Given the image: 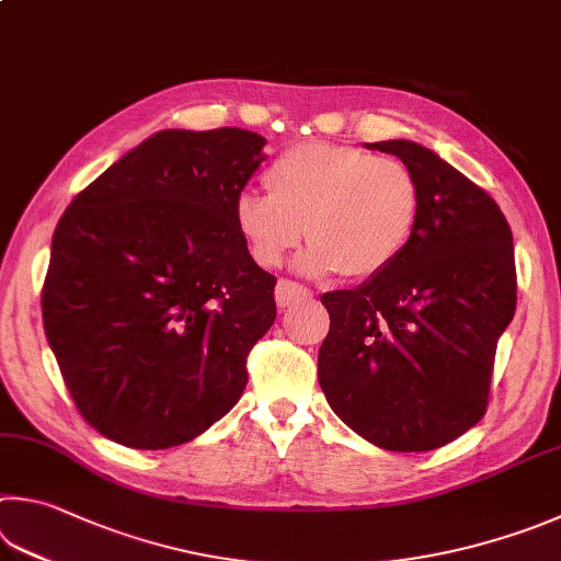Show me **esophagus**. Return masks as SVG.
<instances>
[{
  "mask_svg": "<svg viewBox=\"0 0 561 561\" xmlns=\"http://www.w3.org/2000/svg\"><path fill=\"white\" fill-rule=\"evenodd\" d=\"M311 297V291L304 287V284H297L291 279H282L277 284V291H274V299H277V307L279 309H287V307H294L299 299H307Z\"/></svg>",
  "mask_w": 561,
  "mask_h": 561,
  "instance_id": "34e87169",
  "label": "esophagus"
}]
</instances>
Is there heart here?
<instances>
[{"label": "heart", "instance_id": "heart-1", "mask_svg": "<svg viewBox=\"0 0 561 561\" xmlns=\"http://www.w3.org/2000/svg\"><path fill=\"white\" fill-rule=\"evenodd\" d=\"M267 193H242L236 228L260 267H277L307 232L299 267L368 279L400 257L420 220V181L404 161L301 141L272 161Z\"/></svg>", "mask_w": 561, "mask_h": 561}]
</instances>
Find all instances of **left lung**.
<instances>
[{
  "instance_id": "1",
  "label": "left lung",
  "mask_w": 561,
  "mask_h": 561,
  "mask_svg": "<svg viewBox=\"0 0 561 561\" xmlns=\"http://www.w3.org/2000/svg\"><path fill=\"white\" fill-rule=\"evenodd\" d=\"M400 157L422 208L390 267L323 294L331 329L319 382L331 410L387 451H432L483 420L495 348L515 316L513 232L497 203L461 171L407 139Z\"/></svg>"
}]
</instances>
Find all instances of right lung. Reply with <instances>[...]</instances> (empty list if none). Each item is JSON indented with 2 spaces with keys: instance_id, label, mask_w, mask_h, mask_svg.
<instances>
[{
  "instance_id": "obj_1",
  "label": "right lung",
  "mask_w": 561,
  "mask_h": 561,
  "mask_svg": "<svg viewBox=\"0 0 561 561\" xmlns=\"http://www.w3.org/2000/svg\"><path fill=\"white\" fill-rule=\"evenodd\" d=\"M267 139L164 129L60 216L41 289L50 351L83 420L129 449L186 444L226 416L277 316V277L236 228Z\"/></svg>"
}]
</instances>
